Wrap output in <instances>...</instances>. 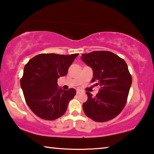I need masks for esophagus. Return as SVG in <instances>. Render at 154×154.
<instances>
[{"instance_id": "esophagus-1", "label": "esophagus", "mask_w": 154, "mask_h": 154, "mask_svg": "<svg viewBox=\"0 0 154 154\" xmlns=\"http://www.w3.org/2000/svg\"><path fill=\"white\" fill-rule=\"evenodd\" d=\"M82 92H83V91L81 90V89H77V90H76V94H80L82 93Z\"/></svg>"}]
</instances>
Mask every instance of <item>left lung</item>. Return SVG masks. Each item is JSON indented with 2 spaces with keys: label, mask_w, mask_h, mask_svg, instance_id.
Here are the masks:
<instances>
[{
  "label": "left lung",
  "mask_w": 154,
  "mask_h": 154,
  "mask_svg": "<svg viewBox=\"0 0 154 154\" xmlns=\"http://www.w3.org/2000/svg\"><path fill=\"white\" fill-rule=\"evenodd\" d=\"M82 60L93 69L91 82L100 89L96 96L86 92L88 99L82 108L87 117L96 122H106L116 117L127 103L131 75L123 59L108 51L82 54Z\"/></svg>",
  "instance_id": "8db88e82"
}]
</instances>
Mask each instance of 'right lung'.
Segmentation results:
<instances>
[{
    "label": "right lung",
    "instance_id": "1",
    "mask_svg": "<svg viewBox=\"0 0 154 154\" xmlns=\"http://www.w3.org/2000/svg\"><path fill=\"white\" fill-rule=\"evenodd\" d=\"M78 55L41 54L25 65L20 86L28 107L37 116L54 120L65 113L76 91L73 88L63 90L57 82L59 78L67 75Z\"/></svg>",
    "mask_w": 154,
    "mask_h": 154
}]
</instances>
